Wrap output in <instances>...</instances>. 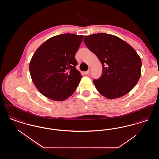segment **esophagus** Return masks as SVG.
Here are the masks:
<instances>
[{"mask_svg": "<svg viewBox=\"0 0 159 159\" xmlns=\"http://www.w3.org/2000/svg\"><path fill=\"white\" fill-rule=\"evenodd\" d=\"M90 71H91V70H89V69L88 71H84V75H88L90 73Z\"/></svg>", "mask_w": 159, "mask_h": 159, "instance_id": "34e87169", "label": "esophagus"}]
</instances>
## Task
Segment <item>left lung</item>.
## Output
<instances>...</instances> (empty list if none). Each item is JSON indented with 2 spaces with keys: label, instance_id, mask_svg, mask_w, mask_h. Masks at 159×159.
Masks as SVG:
<instances>
[{
  "label": "left lung",
  "instance_id": "left-lung-1",
  "mask_svg": "<svg viewBox=\"0 0 159 159\" xmlns=\"http://www.w3.org/2000/svg\"><path fill=\"white\" fill-rule=\"evenodd\" d=\"M84 42L103 67L101 77L93 80L97 91L109 99L132 91L141 75L142 62L136 51L120 38L106 33L84 36Z\"/></svg>",
  "mask_w": 159,
  "mask_h": 159
}]
</instances>
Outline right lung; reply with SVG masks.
I'll return each mask as SVG.
<instances>
[{"label": "right lung", "instance_id": "obj_1", "mask_svg": "<svg viewBox=\"0 0 159 159\" xmlns=\"http://www.w3.org/2000/svg\"><path fill=\"white\" fill-rule=\"evenodd\" d=\"M83 35L62 34L49 38L33 54L29 65L32 81L43 95L56 101L68 98L82 76L75 55Z\"/></svg>", "mask_w": 159, "mask_h": 159}]
</instances>
